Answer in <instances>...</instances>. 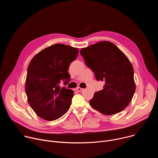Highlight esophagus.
I'll use <instances>...</instances> for the list:
<instances>
[{"instance_id": "esophagus-1", "label": "esophagus", "mask_w": 158, "mask_h": 158, "mask_svg": "<svg viewBox=\"0 0 158 158\" xmlns=\"http://www.w3.org/2000/svg\"><path fill=\"white\" fill-rule=\"evenodd\" d=\"M76 90L77 91H79V92H81V91H82L83 90H84V89H82V88H81V87H77L76 88Z\"/></svg>"}]
</instances>
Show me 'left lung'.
Listing matches in <instances>:
<instances>
[{
  "instance_id": "obj_1",
  "label": "left lung",
  "mask_w": 158,
  "mask_h": 158,
  "mask_svg": "<svg viewBox=\"0 0 158 158\" xmlns=\"http://www.w3.org/2000/svg\"><path fill=\"white\" fill-rule=\"evenodd\" d=\"M86 65L97 81L105 82L104 89L95 93L91 106L105 115L124 110L136 90L134 69L125 54L114 44L102 41L80 51Z\"/></svg>"
}]
</instances>
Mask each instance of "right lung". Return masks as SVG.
Instances as JSON below:
<instances>
[{"label":"right lung","mask_w":158,"mask_h":158,"mask_svg":"<svg viewBox=\"0 0 158 158\" xmlns=\"http://www.w3.org/2000/svg\"><path fill=\"white\" fill-rule=\"evenodd\" d=\"M77 48L56 44L39 52L31 61L26 81V93L31 108L40 118L54 121L69 110L74 91L60 87L70 79L69 67L76 60Z\"/></svg>","instance_id":"obj_1"}]
</instances>
